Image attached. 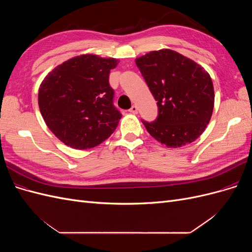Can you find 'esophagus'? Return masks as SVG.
I'll return each instance as SVG.
<instances>
[{
	"mask_svg": "<svg viewBox=\"0 0 252 252\" xmlns=\"http://www.w3.org/2000/svg\"><path fill=\"white\" fill-rule=\"evenodd\" d=\"M129 112H131V113H138V106H136V105H132L131 106V108L130 109H129Z\"/></svg>",
	"mask_w": 252,
	"mask_h": 252,
	"instance_id": "34e87169",
	"label": "esophagus"
}]
</instances>
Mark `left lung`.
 <instances>
[{
    "mask_svg": "<svg viewBox=\"0 0 252 252\" xmlns=\"http://www.w3.org/2000/svg\"><path fill=\"white\" fill-rule=\"evenodd\" d=\"M135 64L158 101L157 120L143 122L149 134L171 148L194 142L209 124L215 106L210 74L191 59L167 48L136 58Z\"/></svg>",
    "mask_w": 252,
    "mask_h": 252,
    "instance_id": "1",
    "label": "left lung"
}]
</instances>
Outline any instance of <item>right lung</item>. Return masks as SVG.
Segmentation results:
<instances>
[{"label": "right lung", "instance_id": "right-lung-1", "mask_svg": "<svg viewBox=\"0 0 252 252\" xmlns=\"http://www.w3.org/2000/svg\"><path fill=\"white\" fill-rule=\"evenodd\" d=\"M120 61L84 53L58 65L39 88V108L47 127L73 149L100 145L116 130L122 114L112 104L110 70Z\"/></svg>", "mask_w": 252, "mask_h": 252}]
</instances>
